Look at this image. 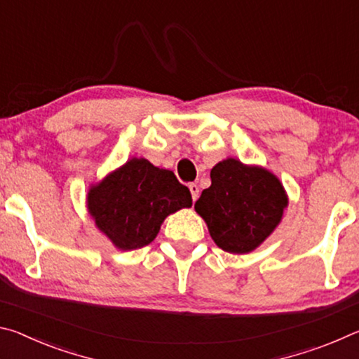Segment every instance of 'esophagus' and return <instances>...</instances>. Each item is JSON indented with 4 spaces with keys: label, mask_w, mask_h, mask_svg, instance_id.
<instances>
[{
    "label": "esophagus",
    "mask_w": 359,
    "mask_h": 359,
    "mask_svg": "<svg viewBox=\"0 0 359 359\" xmlns=\"http://www.w3.org/2000/svg\"><path fill=\"white\" fill-rule=\"evenodd\" d=\"M188 188H190L191 199H193V201H196V199L199 198V187L196 184H190V185H188Z\"/></svg>",
    "instance_id": "1"
}]
</instances>
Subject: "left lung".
I'll return each instance as SVG.
<instances>
[{
    "instance_id": "left-lung-1",
    "label": "left lung",
    "mask_w": 359,
    "mask_h": 359,
    "mask_svg": "<svg viewBox=\"0 0 359 359\" xmlns=\"http://www.w3.org/2000/svg\"><path fill=\"white\" fill-rule=\"evenodd\" d=\"M212 184L194 203L222 250L245 255L274 233L288 208V194L269 169L224 158L210 171Z\"/></svg>"
}]
</instances>
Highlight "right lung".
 Instances as JSON below:
<instances>
[{
  "mask_svg": "<svg viewBox=\"0 0 359 359\" xmlns=\"http://www.w3.org/2000/svg\"><path fill=\"white\" fill-rule=\"evenodd\" d=\"M191 204L190 190L172 171L136 156L90 185L87 193L95 226L123 252L149 245L168 215Z\"/></svg>",
  "mask_w": 359,
  "mask_h": 359,
  "instance_id": "obj_1",
  "label": "right lung"
}]
</instances>
